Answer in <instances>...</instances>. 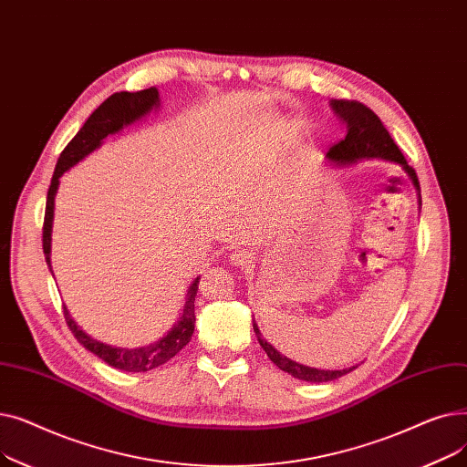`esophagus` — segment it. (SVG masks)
<instances>
[{
  "instance_id": "esophagus-1",
  "label": "esophagus",
  "mask_w": 467,
  "mask_h": 467,
  "mask_svg": "<svg viewBox=\"0 0 467 467\" xmlns=\"http://www.w3.org/2000/svg\"><path fill=\"white\" fill-rule=\"evenodd\" d=\"M231 261H233L234 265H238V266H244V265H248V263H252V255H250L248 252H244V250H238V252H234V254L231 255Z\"/></svg>"
}]
</instances>
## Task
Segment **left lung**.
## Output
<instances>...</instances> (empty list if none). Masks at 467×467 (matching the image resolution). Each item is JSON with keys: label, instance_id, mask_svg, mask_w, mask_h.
Masks as SVG:
<instances>
[{"label": "left lung", "instance_id": "obj_1", "mask_svg": "<svg viewBox=\"0 0 467 467\" xmlns=\"http://www.w3.org/2000/svg\"><path fill=\"white\" fill-rule=\"evenodd\" d=\"M331 106H333L335 113L347 122V136L342 138L340 141H337L327 153V157L331 161L340 162V164L356 162V161H361V159H384V161L398 162L405 168L407 174L412 178L414 185L420 189L414 168L407 164L401 150L396 145V141L391 140L386 127L382 125V120L379 119V115L373 109H369L365 104L356 102V100H333ZM254 331L257 335L259 345L263 347L266 356L271 358V361L276 363L278 369L289 373L291 377H296L299 380L329 382V380H335L342 375L354 371L358 367V365L348 367V369H342V371L314 369V367L301 365L297 361H293V359L282 356L273 345H268V342L263 338V335H261V331L255 324H254Z\"/></svg>", "mask_w": 467, "mask_h": 467}]
</instances>
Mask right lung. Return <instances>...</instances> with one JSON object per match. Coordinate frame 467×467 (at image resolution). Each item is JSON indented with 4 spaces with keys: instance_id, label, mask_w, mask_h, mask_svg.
<instances>
[{
    "instance_id": "1",
    "label": "right lung",
    "mask_w": 467,
    "mask_h": 467,
    "mask_svg": "<svg viewBox=\"0 0 467 467\" xmlns=\"http://www.w3.org/2000/svg\"><path fill=\"white\" fill-rule=\"evenodd\" d=\"M155 106H159V90L155 87L138 90V92H115L92 111V115L87 119L81 130L64 147V151L60 153L55 168L51 185H48L47 204H45L43 254L48 268H51V257H48V254H51V227H53V210H55V194L58 189V178L67 168L78 164L83 157L94 151L108 134L119 132L122 127L130 125V122L143 117ZM199 280L201 278H194V282L189 285L183 312L180 316L178 324L171 327L161 340L153 342L150 347L115 348V347L104 345L100 340H94L78 327V324L71 320L67 308L64 306L66 324L73 333V337H76L87 350L96 354L108 365L115 367V369L127 371V373H145L174 358L191 340V335L194 331V297H196V291H199Z\"/></svg>"
}]
</instances>
